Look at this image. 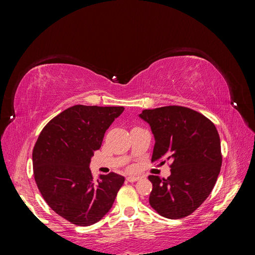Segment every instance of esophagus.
<instances>
[{"mask_svg":"<svg viewBox=\"0 0 255 255\" xmlns=\"http://www.w3.org/2000/svg\"><path fill=\"white\" fill-rule=\"evenodd\" d=\"M139 179H140L139 176L130 175V176H128V177H127V181H128V182H130V183H133V182H136V181H138V180H139Z\"/></svg>","mask_w":255,"mask_h":255,"instance_id":"obj_1","label":"esophagus"}]
</instances>
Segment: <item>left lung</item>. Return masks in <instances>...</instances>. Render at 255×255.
Wrapping results in <instances>:
<instances>
[{"mask_svg":"<svg viewBox=\"0 0 255 255\" xmlns=\"http://www.w3.org/2000/svg\"><path fill=\"white\" fill-rule=\"evenodd\" d=\"M139 117L149 123L155 139L151 160H172L167 179L149 175L153 185L149 203L163 217H186L210 196L219 175L217 128L205 116L184 106L144 110Z\"/></svg>","mask_w":255,"mask_h":255,"instance_id":"1","label":"left lung"}]
</instances>
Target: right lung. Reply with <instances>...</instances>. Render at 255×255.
Masks as SVG:
<instances>
[{
  "mask_svg": "<svg viewBox=\"0 0 255 255\" xmlns=\"http://www.w3.org/2000/svg\"><path fill=\"white\" fill-rule=\"evenodd\" d=\"M122 106L74 105L45 126L33 150L34 177L52 210L76 226L87 227L107 214L125 183L117 173L94 182L89 164L106 129Z\"/></svg>",
  "mask_w": 255,
  "mask_h": 255,
  "instance_id": "obj_1",
  "label": "right lung"
}]
</instances>
